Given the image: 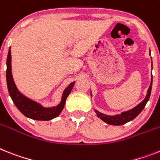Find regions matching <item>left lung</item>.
<instances>
[{"instance_id":"8db88e82","label":"left lung","mask_w":160,"mask_h":160,"mask_svg":"<svg viewBox=\"0 0 160 160\" xmlns=\"http://www.w3.org/2000/svg\"><path fill=\"white\" fill-rule=\"evenodd\" d=\"M150 55H151V51H150ZM152 62V61H151ZM151 68H152V64H151ZM152 81H153V77L152 75H151V84H150V87L148 88V90L146 92V96L144 98V100L141 102L138 105H137L136 107H133L132 109H130L128 111H123L120 114H118V115H105V114L102 113L100 111H98V110L94 109L95 113H96L97 116L98 118H100L102 121H104L105 123H108V124H111V125H122V124H124V123H128V122L131 121L133 119L138 116L139 114L141 113V111L143 110V108L145 107L146 104L148 102L149 98H150V96H151V88H152ZM91 98H92V92H90Z\"/></svg>"}]
</instances>
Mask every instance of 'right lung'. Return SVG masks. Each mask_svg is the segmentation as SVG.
<instances>
[{
	"instance_id": "obj_1",
	"label": "right lung",
	"mask_w": 160,
	"mask_h": 160,
	"mask_svg": "<svg viewBox=\"0 0 160 160\" xmlns=\"http://www.w3.org/2000/svg\"><path fill=\"white\" fill-rule=\"evenodd\" d=\"M6 82H7L8 90H9V96L14 102V105L17 107L19 111L26 117L30 118L35 120H50L54 118L58 117L61 114L62 111L63 110L65 106L66 100L68 98V95L72 90L74 84L76 81H73L64 89L62 95L61 101L57 106H53L51 107H45L42 106L41 103L37 102L36 101L29 98L22 92H20L14 83V78L12 76L11 68V52L10 47L8 52L7 60H6Z\"/></svg>"
}]
</instances>
